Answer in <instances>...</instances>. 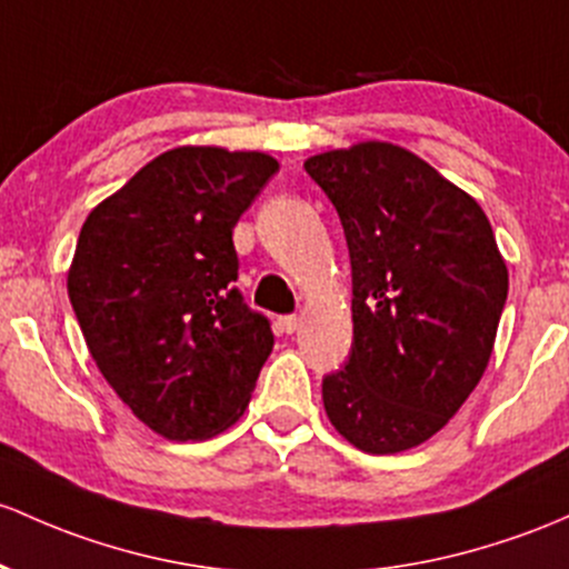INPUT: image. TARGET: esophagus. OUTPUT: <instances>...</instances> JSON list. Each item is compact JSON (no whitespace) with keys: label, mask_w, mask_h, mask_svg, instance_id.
<instances>
[{"label":"esophagus","mask_w":569,"mask_h":569,"mask_svg":"<svg viewBox=\"0 0 569 569\" xmlns=\"http://www.w3.org/2000/svg\"><path fill=\"white\" fill-rule=\"evenodd\" d=\"M280 329H283L286 335H295L299 329V318L297 316H283V318H280Z\"/></svg>","instance_id":"1"}]
</instances>
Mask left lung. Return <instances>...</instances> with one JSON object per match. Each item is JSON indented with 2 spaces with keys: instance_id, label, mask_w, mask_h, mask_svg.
I'll use <instances>...</instances> for the list:
<instances>
[{
  "instance_id": "8db88e82",
  "label": "left lung",
  "mask_w": 569,
  "mask_h": 569,
  "mask_svg": "<svg viewBox=\"0 0 569 569\" xmlns=\"http://www.w3.org/2000/svg\"><path fill=\"white\" fill-rule=\"evenodd\" d=\"M305 170L340 216L353 278V346L323 408L359 451H408L483 378L508 267L476 199L405 148L359 142Z\"/></svg>"
}]
</instances>
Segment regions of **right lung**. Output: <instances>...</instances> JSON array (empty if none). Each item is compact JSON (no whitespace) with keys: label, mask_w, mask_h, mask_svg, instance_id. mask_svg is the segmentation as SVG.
<instances>
[{"label":"right lung","mask_w":569,"mask_h":569,"mask_svg":"<svg viewBox=\"0 0 569 569\" xmlns=\"http://www.w3.org/2000/svg\"><path fill=\"white\" fill-rule=\"evenodd\" d=\"M278 161L183 146L156 156L80 229L67 291L99 372L146 427L204 440L246 413L270 321L234 289L232 229Z\"/></svg>","instance_id":"add662e5"}]
</instances>
